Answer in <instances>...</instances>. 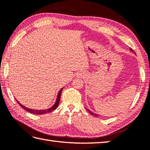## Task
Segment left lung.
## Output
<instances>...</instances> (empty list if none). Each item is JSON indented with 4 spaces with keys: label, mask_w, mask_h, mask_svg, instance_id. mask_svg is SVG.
Returning <instances> with one entry per match:
<instances>
[{
    "label": "left lung",
    "mask_w": 150,
    "mask_h": 150,
    "mask_svg": "<svg viewBox=\"0 0 150 150\" xmlns=\"http://www.w3.org/2000/svg\"><path fill=\"white\" fill-rule=\"evenodd\" d=\"M131 52H133V51H132L131 49ZM87 112H88L90 114H91L92 115H94L95 117H97L98 115V114H95V113H93V112H91V111H90V110H88V109H87Z\"/></svg>",
    "instance_id": "left-lung-1"
}]
</instances>
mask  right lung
Here are the masks:
<instances>
[{
    "instance_id": "right-lung-1",
    "label": "right lung",
    "mask_w": 150,
    "mask_h": 150,
    "mask_svg": "<svg viewBox=\"0 0 150 150\" xmlns=\"http://www.w3.org/2000/svg\"><path fill=\"white\" fill-rule=\"evenodd\" d=\"M63 88H61L60 89V91H59L58 95H57V99H56V101H55V104H53V105L52 106V107H51V108H50L48 109L38 110L30 109V108H27V107H25L24 106H23L22 104H21L20 103H19V102L17 100H16V101H17V103H18L19 104V106H21L22 108H23L24 110H27V112H29L30 113H32V114H47V113L51 112L52 111H53V110H55L58 107L59 104V101H60V98H61V93H62V91H63Z\"/></svg>"
}]
</instances>
